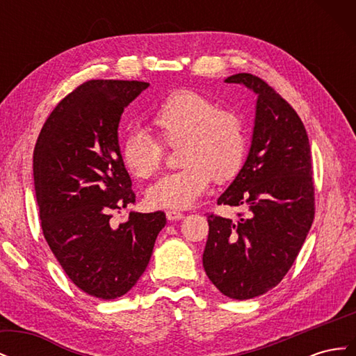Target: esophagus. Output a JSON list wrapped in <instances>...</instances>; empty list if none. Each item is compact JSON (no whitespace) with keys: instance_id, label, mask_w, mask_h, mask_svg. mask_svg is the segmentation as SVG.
I'll return each mask as SVG.
<instances>
[{"instance_id":"obj_1","label":"esophagus","mask_w":356,"mask_h":356,"mask_svg":"<svg viewBox=\"0 0 356 356\" xmlns=\"http://www.w3.org/2000/svg\"><path fill=\"white\" fill-rule=\"evenodd\" d=\"M166 217H168L169 221H178V220L184 218V213L179 212V211H168Z\"/></svg>"}]
</instances>
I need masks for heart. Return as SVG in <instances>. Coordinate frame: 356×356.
Instances as JSON below:
<instances>
[{"mask_svg":"<svg viewBox=\"0 0 356 356\" xmlns=\"http://www.w3.org/2000/svg\"><path fill=\"white\" fill-rule=\"evenodd\" d=\"M148 123L159 141L141 131L124 138L122 159L129 172L141 179L153 177L163 160L161 143L178 144L177 159L182 166L147 190L153 207L186 209L208 190L212 178L230 181L243 165L248 145L243 118L233 110L220 108L202 92L169 93L148 114Z\"/></svg>","mask_w":356,"mask_h":356,"instance_id":"1","label":"heart"}]
</instances>
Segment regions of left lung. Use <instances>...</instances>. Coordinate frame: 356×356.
Wrapping results in <instances>:
<instances>
[{
	"mask_svg": "<svg viewBox=\"0 0 356 356\" xmlns=\"http://www.w3.org/2000/svg\"><path fill=\"white\" fill-rule=\"evenodd\" d=\"M224 81L258 95L250 154L217 202L248 213L208 215L203 267L224 296L248 300L276 286L294 264L315 217L314 169L305 124L272 86L248 72Z\"/></svg>",
	"mask_w": 356,
	"mask_h": 356,
	"instance_id": "8db88e82",
	"label": "left lung"
}]
</instances>
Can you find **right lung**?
Listing matches in <instances>:
<instances>
[{"mask_svg":"<svg viewBox=\"0 0 356 356\" xmlns=\"http://www.w3.org/2000/svg\"><path fill=\"white\" fill-rule=\"evenodd\" d=\"M145 81L89 80L67 95L42 126L34 148L41 229L63 272L86 294L124 296L145 272L166 215L113 212L135 203L118 147L124 106Z\"/></svg>","mask_w":356,"mask_h":356,"instance_id":"1","label":"right lung"}]
</instances>
